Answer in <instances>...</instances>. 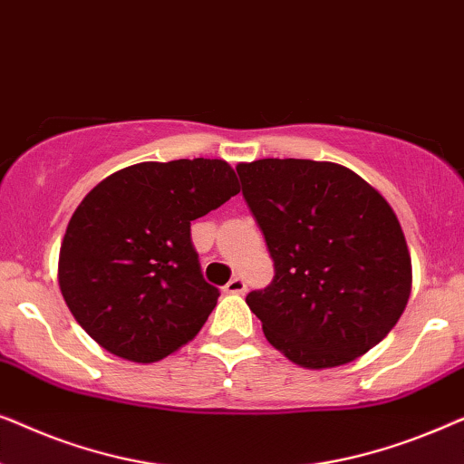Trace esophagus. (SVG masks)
Masks as SVG:
<instances>
[{
    "label": "esophagus",
    "instance_id": "1",
    "mask_svg": "<svg viewBox=\"0 0 464 464\" xmlns=\"http://www.w3.org/2000/svg\"><path fill=\"white\" fill-rule=\"evenodd\" d=\"M224 291H226V294H245V291H246L245 278L243 276H234L232 281L226 285Z\"/></svg>",
    "mask_w": 464,
    "mask_h": 464
}]
</instances>
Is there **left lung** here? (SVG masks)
<instances>
[{"mask_svg":"<svg viewBox=\"0 0 464 464\" xmlns=\"http://www.w3.org/2000/svg\"><path fill=\"white\" fill-rule=\"evenodd\" d=\"M237 173L275 264L268 287L246 295L270 344L321 370L382 342L411 291L408 245L389 202L334 162L264 158Z\"/></svg>","mask_w":464,"mask_h":464,"instance_id":"obj_1","label":"left lung"}]
</instances>
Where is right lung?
<instances>
[{
  "label": "right lung",
  "instance_id": "1",
  "mask_svg": "<svg viewBox=\"0 0 464 464\" xmlns=\"http://www.w3.org/2000/svg\"><path fill=\"white\" fill-rule=\"evenodd\" d=\"M238 192L230 164L208 158L132 164L92 188L59 256L61 294L82 329L137 363L188 344L219 297L189 224Z\"/></svg>",
  "mask_w": 464,
  "mask_h": 464
}]
</instances>
